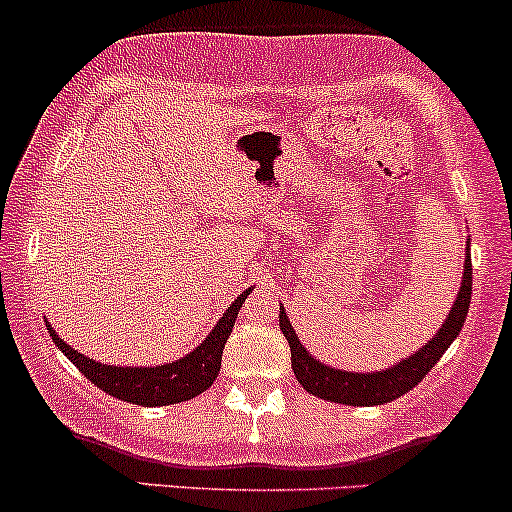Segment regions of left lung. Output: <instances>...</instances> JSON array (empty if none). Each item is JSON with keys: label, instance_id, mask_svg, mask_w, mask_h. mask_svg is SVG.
Wrapping results in <instances>:
<instances>
[{"label": "left lung", "instance_id": "left-lung-1", "mask_svg": "<svg viewBox=\"0 0 512 512\" xmlns=\"http://www.w3.org/2000/svg\"><path fill=\"white\" fill-rule=\"evenodd\" d=\"M471 247H466L464 257V274L459 294L454 299L452 311L442 323V328L432 335V340L425 342L418 352L411 357L401 359L389 369L381 372H345V369L328 367V364L318 362L311 357V352L301 345L299 335H296L294 325L289 323V316L284 313V306H279V328H282L284 338L289 340L291 347V369H294L299 384L313 396L323 398V401L345 403V406H384L393 398L403 396V393L413 391L425 374L440 362L445 350L452 345L454 338L462 330L466 313H469L471 303Z\"/></svg>", "mask_w": 512, "mask_h": 512}]
</instances>
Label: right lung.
Returning a JSON list of instances; mask_svg holds the SVG:
<instances>
[{"mask_svg":"<svg viewBox=\"0 0 512 512\" xmlns=\"http://www.w3.org/2000/svg\"><path fill=\"white\" fill-rule=\"evenodd\" d=\"M250 291L252 289H245L238 299L230 303L216 328L187 357L174 359L170 364H157V367L101 364L97 359H89L72 350L63 338H58L50 323H46V328L55 345L63 350V355L101 391L119 398V401L136 403V406H170V403H182L199 396L216 381L218 372H221L223 347H226L228 335L233 333L235 318H238V311L243 308V301Z\"/></svg>","mask_w":512,"mask_h":512,"instance_id":"right-lung-1","label":"right lung"}]
</instances>
